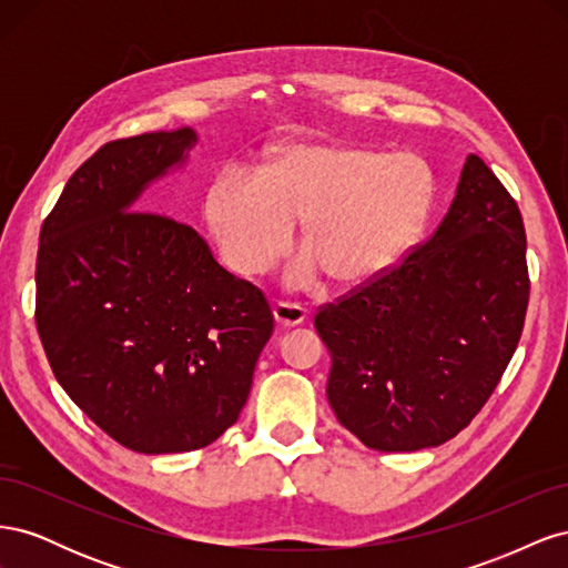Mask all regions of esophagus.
I'll list each match as a JSON object with an SVG mask.
<instances>
[{"label": "esophagus", "instance_id": "1", "mask_svg": "<svg viewBox=\"0 0 568 568\" xmlns=\"http://www.w3.org/2000/svg\"><path fill=\"white\" fill-rule=\"evenodd\" d=\"M307 317V311L296 303H277L274 305V320L282 326H298Z\"/></svg>", "mask_w": 568, "mask_h": 568}]
</instances>
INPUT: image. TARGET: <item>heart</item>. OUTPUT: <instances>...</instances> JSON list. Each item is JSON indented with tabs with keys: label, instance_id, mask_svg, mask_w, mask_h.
<instances>
[{
	"label": "heart",
	"instance_id": "obj_1",
	"mask_svg": "<svg viewBox=\"0 0 568 568\" xmlns=\"http://www.w3.org/2000/svg\"><path fill=\"white\" fill-rule=\"evenodd\" d=\"M436 199L434 170L412 151L294 144L261 180L222 173L205 215L225 263L244 277L265 272L303 220L305 255L288 282L307 286L320 270L341 286L367 284L417 246Z\"/></svg>",
	"mask_w": 568,
	"mask_h": 568
}]
</instances>
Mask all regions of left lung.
Instances as JSON below:
<instances>
[{
  "label": "left lung",
  "instance_id": "left-lung-1",
  "mask_svg": "<svg viewBox=\"0 0 568 568\" xmlns=\"http://www.w3.org/2000/svg\"><path fill=\"white\" fill-rule=\"evenodd\" d=\"M528 291L519 205L469 153L432 239L315 315L336 419L382 453L455 438L517 351Z\"/></svg>",
  "mask_w": 568,
  "mask_h": 568
}]
</instances>
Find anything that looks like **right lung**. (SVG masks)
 <instances>
[{
  "label": "right lung",
  "mask_w": 568,
  "mask_h": 568,
  "mask_svg": "<svg viewBox=\"0 0 568 568\" xmlns=\"http://www.w3.org/2000/svg\"><path fill=\"white\" fill-rule=\"evenodd\" d=\"M192 128L109 142L44 220L38 332L57 382L101 432L144 455L211 445L239 419L274 317L203 236L134 211L186 163Z\"/></svg>",
  "instance_id": "obj_1"
}]
</instances>
